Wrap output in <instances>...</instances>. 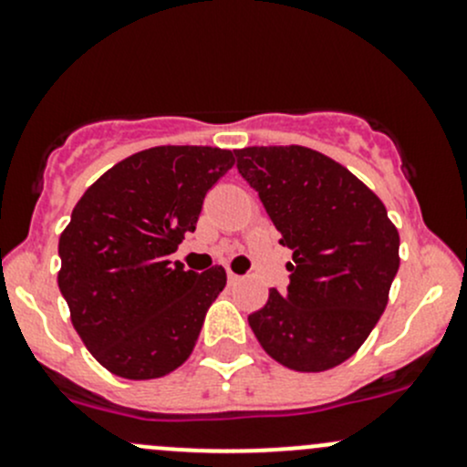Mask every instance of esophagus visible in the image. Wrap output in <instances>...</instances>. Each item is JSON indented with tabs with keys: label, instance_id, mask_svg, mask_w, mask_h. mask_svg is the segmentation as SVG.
Listing matches in <instances>:
<instances>
[{
	"label": "esophagus",
	"instance_id": "esophagus-1",
	"mask_svg": "<svg viewBox=\"0 0 467 467\" xmlns=\"http://www.w3.org/2000/svg\"><path fill=\"white\" fill-rule=\"evenodd\" d=\"M239 280H242V275H237V273L228 271V282H230V285H237Z\"/></svg>",
	"mask_w": 467,
	"mask_h": 467
}]
</instances>
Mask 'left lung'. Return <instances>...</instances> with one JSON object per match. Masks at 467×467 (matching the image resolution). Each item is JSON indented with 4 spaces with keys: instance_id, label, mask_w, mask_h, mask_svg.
Returning a JSON list of instances; mask_svg holds the SVG:
<instances>
[{
    "instance_id": "obj_1",
    "label": "left lung",
    "mask_w": 467,
    "mask_h": 467,
    "mask_svg": "<svg viewBox=\"0 0 467 467\" xmlns=\"http://www.w3.org/2000/svg\"><path fill=\"white\" fill-rule=\"evenodd\" d=\"M234 158L280 244L294 253L286 291H268L248 323L286 368H334L359 350L389 303L400 268L398 230L378 196L318 150L248 146Z\"/></svg>"
}]
</instances>
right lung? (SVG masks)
<instances>
[{"label":"right lung","instance_id":"obj_1","mask_svg":"<svg viewBox=\"0 0 467 467\" xmlns=\"http://www.w3.org/2000/svg\"><path fill=\"white\" fill-rule=\"evenodd\" d=\"M233 162L216 146H153L108 169L74 207L58 286L74 329L110 373L162 378L194 350L225 271H185L169 255Z\"/></svg>","mask_w":467,"mask_h":467}]
</instances>
